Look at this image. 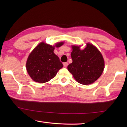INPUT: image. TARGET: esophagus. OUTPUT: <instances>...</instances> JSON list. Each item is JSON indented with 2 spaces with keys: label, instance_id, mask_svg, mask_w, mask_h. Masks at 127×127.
Segmentation results:
<instances>
[{
  "label": "esophagus",
  "instance_id": "34e87169",
  "mask_svg": "<svg viewBox=\"0 0 127 127\" xmlns=\"http://www.w3.org/2000/svg\"><path fill=\"white\" fill-rule=\"evenodd\" d=\"M68 63H67V62H65V63H63V65L64 67H66V66H68Z\"/></svg>",
  "mask_w": 127,
  "mask_h": 127
}]
</instances>
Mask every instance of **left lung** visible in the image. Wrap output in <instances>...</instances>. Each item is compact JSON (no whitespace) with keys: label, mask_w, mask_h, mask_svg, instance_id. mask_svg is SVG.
<instances>
[{"label":"left lung","mask_w":127,"mask_h":127,"mask_svg":"<svg viewBox=\"0 0 127 127\" xmlns=\"http://www.w3.org/2000/svg\"><path fill=\"white\" fill-rule=\"evenodd\" d=\"M72 63L68 69L74 79L81 84L87 85L96 81L102 74L104 69V60L101 53L92 44L87 43L81 50L80 46H72Z\"/></svg>","instance_id":"obj_1"}]
</instances>
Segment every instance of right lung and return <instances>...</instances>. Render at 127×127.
<instances>
[{
	"label": "right lung",
	"mask_w": 127,
	"mask_h": 127,
	"mask_svg": "<svg viewBox=\"0 0 127 127\" xmlns=\"http://www.w3.org/2000/svg\"><path fill=\"white\" fill-rule=\"evenodd\" d=\"M63 42L55 46L40 43L30 53L26 62V69L29 76L36 82L43 83L55 77L63 65L59 57L54 53L55 47L59 48Z\"/></svg>",
	"instance_id": "add662e5"
}]
</instances>
